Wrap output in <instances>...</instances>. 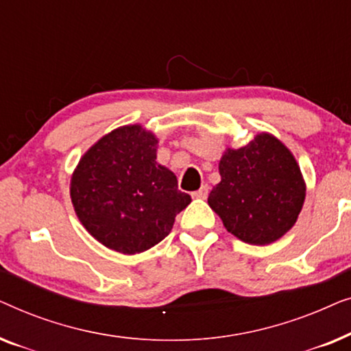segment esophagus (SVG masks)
<instances>
[{"label": "esophagus", "instance_id": "1", "mask_svg": "<svg viewBox=\"0 0 351 351\" xmlns=\"http://www.w3.org/2000/svg\"><path fill=\"white\" fill-rule=\"evenodd\" d=\"M208 193H209V186L203 185L198 191H193L191 196H193V198H196V199H206V198H208Z\"/></svg>", "mask_w": 351, "mask_h": 351}]
</instances>
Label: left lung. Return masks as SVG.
Segmentation results:
<instances>
[{
  "label": "left lung",
  "mask_w": 351,
  "mask_h": 351,
  "mask_svg": "<svg viewBox=\"0 0 351 351\" xmlns=\"http://www.w3.org/2000/svg\"><path fill=\"white\" fill-rule=\"evenodd\" d=\"M219 174L208 204L233 237L267 246L294 227L306 185L295 156L280 138L258 132L247 145L227 147Z\"/></svg>",
  "instance_id": "obj_1"
}]
</instances>
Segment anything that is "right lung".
Segmentation results:
<instances>
[{
    "label": "right lung",
    "mask_w": 351,
    "mask_h": 351,
    "mask_svg": "<svg viewBox=\"0 0 351 351\" xmlns=\"http://www.w3.org/2000/svg\"><path fill=\"white\" fill-rule=\"evenodd\" d=\"M156 150L155 132L126 124L100 137L71 174L76 217L112 251L132 256L153 247L191 203L174 172L156 161Z\"/></svg>",
    "instance_id": "obj_1"
}]
</instances>
